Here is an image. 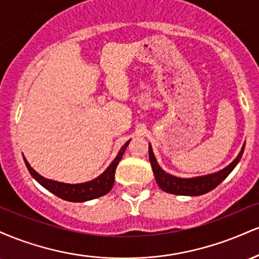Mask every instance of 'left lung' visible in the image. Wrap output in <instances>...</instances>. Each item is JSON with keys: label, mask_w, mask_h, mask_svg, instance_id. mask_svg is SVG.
Wrapping results in <instances>:
<instances>
[{"label": "left lung", "mask_w": 259, "mask_h": 259, "mask_svg": "<svg viewBox=\"0 0 259 259\" xmlns=\"http://www.w3.org/2000/svg\"><path fill=\"white\" fill-rule=\"evenodd\" d=\"M243 150H245V144H243L241 151L237 154L236 158L227 167L223 168L222 170L194 178L174 177V175L163 170L158 164V162H157L156 157H154L151 144L148 145V157H150V162L151 165H152V170L157 184H158V186L163 191L168 192V194L181 196H201L215 189L233 171V169L236 167L237 163L241 159Z\"/></svg>", "instance_id": "left-lung-1"}]
</instances>
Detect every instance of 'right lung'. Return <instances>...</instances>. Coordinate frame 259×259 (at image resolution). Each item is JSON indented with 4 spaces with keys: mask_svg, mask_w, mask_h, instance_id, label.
Instances as JSON below:
<instances>
[{
    "mask_svg": "<svg viewBox=\"0 0 259 259\" xmlns=\"http://www.w3.org/2000/svg\"><path fill=\"white\" fill-rule=\"evenodd\" d=\"M129 142L130 140L121 146L119 152L115 156V158L112 160L111 164L107 167V169L102 174L90 181H86V183L67 184L61 183V181L47 179V178L40 175L36 170H34V169L31 168V165L29 164V162L26 160L25 157L24 162L29 173L31 174V177L34 178L41 186H44L45 189L49 190L50 192H52L53 195L58 196L62 200L69 202H86L94 200V198H99L101 196L108 194V192L111 191L113 184H114L115 169H117V165L119 164L121 157H123L124 152H125Z\"/></svg>",
    "mask_w": 259,
    "mask_h": 259,
    "instance_id": "obj_1",
    "label": "right lung"
}]
</instances>
